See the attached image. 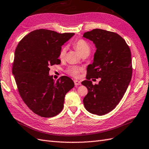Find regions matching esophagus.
<instances>
[{"instance_id": "1", "label": "esophagus", "mask_w": 149, "mask_h": 149, "mask_svg": "<svg viewBox=\"0 0 149 149\" xmlns=\"http://www.w3.org/2000/svg\"><path fill=\"white\" fill-rule=\"evenodd\" d=\"M74 84H75V86H79V85H81V82H80L78 80H74Z\"/></svg>"}]
</instances>
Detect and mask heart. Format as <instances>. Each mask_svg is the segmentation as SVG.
Here are the masks:
<instances>
[{
	"mask_svg": "<svg viewBox=\"0 0 149 149\" xmlns=\"http://www.w3.org/2000/svg\"><path fill=\"white\" fill-rule=\"evenodd\" d=\"M74 48L77 49V51L80 53L81 56L85 54H89L91 52V48L88 43L84 40H78L75 41L73 43ZM67 52V48L63 47L61 48L59 53V58L63 60L65 58ZM81 71V68L77 67H70L68 68L67 73L75 77H77L80 72Z\"/></svg>",
	"mask_w": 149,
	"mask_h": 149,
	"instance_id": "1",
	"label": "heart"
}]
</instances>
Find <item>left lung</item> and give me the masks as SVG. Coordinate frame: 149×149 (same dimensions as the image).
I'll return each instance as SVG.
<instances>
[{
	"label": "left lung",
	"mask_w": 149,
	"mask_h": 149,
	"mask_svg": "<svg viewBox=\"0 0 149 149\" xmlns=\"http://www.w3.org/2000/svg\"><path fill=\"white\" fill-rule=\"evenodd\" d=\"M83 37L93 42L96 48L93 62L87 68L86 86L88 93L83 102L87 111L104 115L116 108L123 98L132 75L131 52L123 38L101 29L84 33ZM100 78L93 85L91 78Z\"/></svg>",
	"instance_id": "left-lung-1"
}]
</instances>
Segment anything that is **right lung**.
Returning <instances> with one entry per match:
<instances>
[{
    "label": "right lung",
    "instance_id": "1",
    "mask_svg": "<svg viewBox=\"0 0 149 149\" xmlns=\"http://www.w3.org/2000/svg\"><path fill=\"white\" fill-rule=\"evenodd\" d=\"M74 35L37 29L22 38L15 51L13 74L19 93L28 108L40 116L60 113L65 94L74 87L67 76L55 81L49 74V67L61 63L62 46Z\"/></svg>",
    "mask_w": 149,
    "mask_h": 149
}]
</instances>
